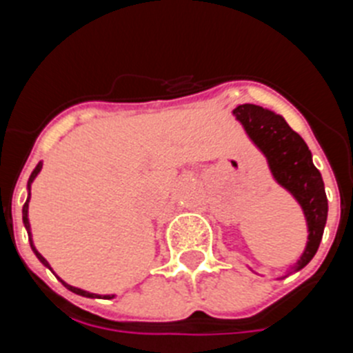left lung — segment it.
Here are the masks:
<instances>
[{
  "mask_svg": "<svg viewBox=\"0 0 353 353\" xmlns=\"http://www.w3.org/2000/svg\"><path fill=\"white\" fill-rule=\"evenodd\" d=\"M233 114L242 123L249 139L265 155L274 180L297 199L304 212L310 235L297 263L290 267V276L313 260L322 240L329 210L322 174L314 168L304 139L292 130L281 114L254 104L239 105L233 109Z\"/></svg>",
  "mask_w": 353,
  "mask_h": 353,
  "instance_id": "obj_1",
  "label": "left lung"
}]
</instances>
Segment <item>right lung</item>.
Listing matches in <instances>:
<instances>
[{
    "label": "right lung",
    "instance_id": "right-lung-1",
    "mask_svg": "<svg viewBox=\"0 0 353 353\" xmlns=\"http://www.w3.org/2000/svg\"><path fill=\"white\" fill-rule=\"evenodd\" d=\"M40 170H42V162H39V164H37V168H35V170H33V173L30 174V180H28V198H26V203H24V207H23V223H24V228H26L28 239H30V245H31V249H33V252H35V256L39 258L40 263L46 265V267H48L49 270H52V269H51V265L48 263V260H46V258H43L39 251H37L35 244H33V239H31L30 217H28V207H30V198H31V183H33V180L37 179V174L40 173ZM52 274H54V272H52ZM54 276H56V274H54ZM56 277H58V276H56ZM58 279H60L61 285H63L67 290H70L72 293H77V295H83V297H88V299H99V297H102V295H97V293L86 292V290H81V288H76V286L68 285V283H65L63 279H61V277H58ZM113 297H114V295H104V299H113Z\"/></svg>",
    "mask_w": 353,
    "mask_h": 353
}]
</instances>
